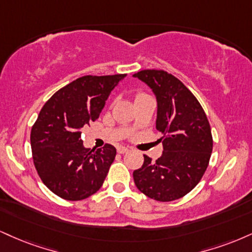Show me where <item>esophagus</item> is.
Instances as JSON below:
<instances>
[{"mask_svg":"<svg viewBox=\"0 0 252 252\" xmlns=\"http://www.w3.org/2000/svg\"><path fill=\"white\" fill-rule=\"evenodd\" d=\"M129 149L126 147H118L117 148V153L118 154H124V153H126V151H128Z\"/></svg>","mask_w":252,"mask_h":252,"instance_id":"1","label":"esophagus"}]
</instances>
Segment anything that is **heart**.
<instances>
[{"label": "heart", "instance_id": "obj_1", "mask_svg": "<svg viewBox=\"0 0 252 252\" xmlns=\"http://www.w3.org/2000/svg\"><path fill=\"white\" fill-rule=\"evenodd\" d=\"M144 96H148V94H145V93H137V94H136L135 98L137 99V98H141V97H144Z\"/></svg>", "mask_w": 252, "mask_h": 252}]
</instances>
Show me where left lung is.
I'll return each instance as SVG.
<instances>
[{
    "instance_id": "obj_1",
    "label": "left lung",
    "mask_w": 252,
    "mask_h": 252,
    "mask_svg": "<svg viewBox=\"0 0 252 252\" xmlns=\"http://www.w3.org/2000/svg\"><path fill=\"white\" fill-rule=\"evenodd\" d=\"M134 76L156 95V129L163 134L162 156L151 162L144 155L132 174L135 184L155 201H175L191 191L207 170L214 144L210 124L198 99L174 75L147 69Z\"/></svg>"
}]
</instances>
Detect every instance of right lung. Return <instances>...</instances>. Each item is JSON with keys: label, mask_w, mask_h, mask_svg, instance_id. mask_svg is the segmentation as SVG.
<instances>
[{"label": "right lung", "mask_w": 252, "mask_h": 252, "mask_svg": "<svg viewBox=\"0 0 252 252\" xmlns=\"http://www.w3.org/2000/svg\"><path fill=\"white\" fill-rule=\"evenodd\" d=\"M126 76H82L54 94L39 111L30 132L32 160L44 186L61 198L82 201L102 187L116 148L107 143L87 149L80 130L98 118L109 94Z\"/></svg>", "instance_id": "1"}]
</instances>
